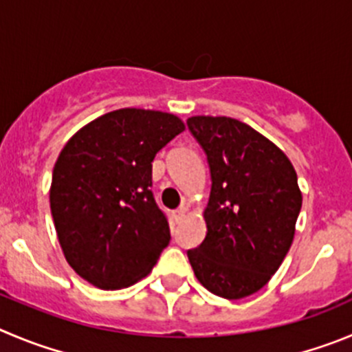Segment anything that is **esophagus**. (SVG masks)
<instances>
[{"instance_id": "1", "label": "esophagus", "mask_w": 352, "mask_h": 352, "mask_svg": "<svg viewBox=\"0 0 352 352\" xmlns=\"http://www.w3.org/2000/svg\"><path fill=\"white\" fill-rule=\"evenodd\" d=\"M187 205H182L180 206V208H177L175 212H173V219H175V222H182L184 219H186V215H187Z\"/></svg>"}]
</instances>
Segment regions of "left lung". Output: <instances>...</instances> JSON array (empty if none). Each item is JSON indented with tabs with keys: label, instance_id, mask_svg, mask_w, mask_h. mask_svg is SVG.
<instances>
[{
	"label": "left lung",
	"instance_id": "8db88e82",
	"mask_svg": "<svg viewBox=\"0 0 352 352\" xmlns=\"http://www.w3.org/2000/svg\"><path fill=\"white\" fill-rule=\"evenodd\" d=\"M187 126L212 175L205 241L187 252L199 283L243 298L269 283L290 250L302 206L292 161L274 142L228 116H191Z\"/></svg>",
	"mask_w": 352,
	"mask_h": 352
}]
</instances>
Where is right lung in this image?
<instances>
[{
  "label": "right lung",
  "mask_w": 352,
  "mask_h": 352,
  "mask_svg": "<svg viewBox=\"0 0 352 352\" xmlns=\"http://www.w3.org/2000/svg\"><path fill=\"white\" fill-rule=\"evenodd\" d=\"M184 130L172 113L123 107L87 123L62 147L52 217L65 261L94 287L137 283L168 245V222L151 191L153 160Z\"/></svg>",
  "instance_id": "add662e5"
}]
</instances>
